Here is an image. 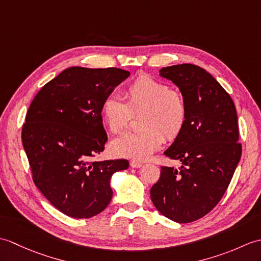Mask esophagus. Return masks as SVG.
I'll list each match as a JSON object with an SVG mask.
<instances>
[{
	"label": "esophagus",
	"instance_id": "esophagus-1",
	"mask_svg": "<svg viewBox=\"0 0 261 261\" xmlns=\"http://www.w3.org/2000/svg\"><path fill=\"white\" fill-rule=\"evenodd\" d=\"M130 166L132 168H140L142 164L139 162H136V160H132V162H130Z\"/></svg>",
	"mask_w": 261,
	"mask_h": 261
}]
</instances>
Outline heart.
I'll list each match as a JSON object with an SVG mask.
<instances>
[{
  "label": "heart",
  "instance_id": "obj_1",
  "mask_svg": "<svg viewBox=\"0 0 261 261\" xmlns=\"http://www.w3.org/2000/svg\"><path fill=\"white\" fill-rule=\"evenodd\" d=\"M126 102L116 94H109L102 103V118L113 134L129 123L132 112L142 113L140 131L125 132L110 145L114 156L146 160L159 149L165 136L171 140L178 137L187 121V104L182 94L170 90L166 83L149 75H140L127 85Z\"/></svg>",
  "mask_w": 261,
  "mask_h": 261
}]
</instances>
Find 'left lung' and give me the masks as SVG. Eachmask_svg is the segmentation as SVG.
<instances>
[{"label":"left lung","instance_id":"8db88e82","mask_svg":"<svg viewBox=\"0 0 261 261\" xmlns=\"http://www.w3.org/2000/svg\"><path fill=\"white\" fill-rule=\"evenodd\" d=\"M159 75L179 88L186 99L187 121L164 152L182 166L179 170L163 166L150 197L166 218L190 223L220 202L240 162L237 111L224 88L199 66H169Z\"/></svg>","mask_w":261,"mask_h":261}]
</instances>
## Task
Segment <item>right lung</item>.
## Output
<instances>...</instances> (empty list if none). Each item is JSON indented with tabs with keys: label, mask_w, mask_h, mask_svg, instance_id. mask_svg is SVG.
Returning <instances> with one entry per match:
<instances>
[{
	"label": "right lung",
	"mask_w": 261,
	"mask_h": 261,
	"mask_svg": "<svg viewBox=\"0 0 261 261\" xmlns=\"http://www.w3.org/2000/svg\"><path fill=\"white\" fill-rule=\"evenodd\" d=\"M130 76L120 68L69 67L33 98L22 127L32 178L43 196L75 219L101 213L112 199L111 177L125 159L91 162L104 150L102 103Z\"/></svg>",
	"instance_id": "right-lung-1"
}]
</instances>
